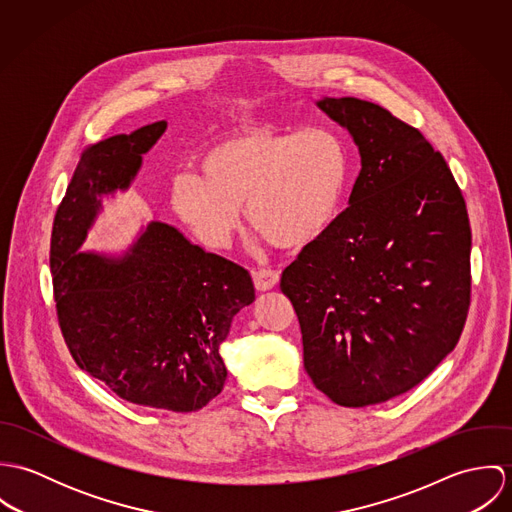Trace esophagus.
Wrapping results in <instances>:
<instances>
[{
    "instance_id": "esophagus-1",
    "label": "esophagus",
    "mask_w": 512,
    "mask_h": 512,
    "mask_svg": "<svg viewBox=\"0 0 512 512\" xmlns=\"http://www.w3.org/2000/svg\"><path fill=\"white\" fill-rule=\"evenodd\" d=\"M280 282V274L274 270H258L254 272V286L258 292H268L274 290Z\"/></svg>"
}]
</instances>
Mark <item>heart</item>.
Returning <instances> with one entry per match:
<instances>
[{
  "instance_id": "heart-1",
  "label": "heart",
  "mask_w": 512,
  "mask_h": 512,
  "mask_svg": "<svg viewBox=\"0 0 512 512\" xmlns=\"http://www.w3.org/2000/svg\"><path fill=\"white\" fill-rule=\"evenodd\" d=\"M199 173L173 179L175 215L209 248L222 250L240 211L278 248L323 238L341 213L351 175L347 142L329 128H244L199 155Z\"/></svg>"
}]
</instances>
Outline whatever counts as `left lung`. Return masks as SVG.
I'll list each match as a JSON object with an SVG mask.
<instances>
[{"label": "left lung", "instance_id": "left-lung-1", "mask_svg": "<svg viewBox=\"0 0 512 512\" xmlns=\"http://www.w3.org/2000/svg\"><path fill=\"white\" fill-rule=\"evenodd\" d=\"M317 106L361 153L349 207L305 246L280 288L303 366L335 404L363 408L420 384L455 349L471 297L463 195L420 130L359 98Z\"/></svg>", "mask_w": 512, "mask_h": 512}]
</instances>
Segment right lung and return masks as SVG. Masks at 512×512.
Here are the masks:
<instances>
[{
	"instance_id": "obj_1",
	"label": "right lung",
	"mask_w": 512,
	"mask_h": 512,
	"mask_svg": "<svg viewBox=\"0 0 512 512\" xmlns=\"http://www.w3.org/2000/svg\"><path fill=\"white\" fill-rule=\"evenodd\" d=\"M165 130L161 120L82 151L53 222V290L76 365L132 404L197 412L219 396L220 345L256 299L248 270L159 220L122 256L80 252L102 199L132 185Z\"/></svg>"
}]
</instances>
